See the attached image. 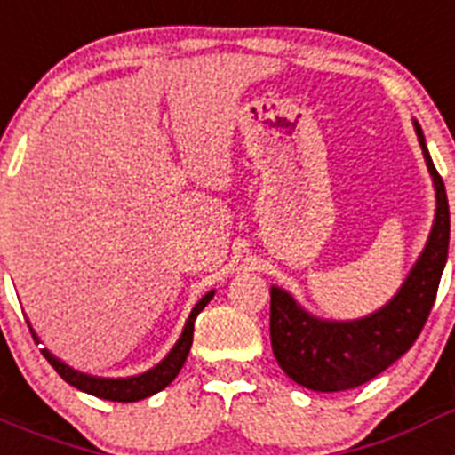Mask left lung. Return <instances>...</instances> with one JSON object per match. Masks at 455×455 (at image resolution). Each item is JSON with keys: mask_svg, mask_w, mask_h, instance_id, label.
Here are the masks:
<instances>
[{"mask_svg": "<svg viewBox=\"0 0 455 455\" xmlns=\"http://www.w3.org/2000/svg\"><path fill=\"white\" fill-rule=\"evenodd\" d=\"M415 124L421 155L435 187V219L408 277L380 309L363 319L332 321L309 315L284 289L271 287V347L277 364L315 392H344L369 383L408 351L435 303L449 255V200L440 172Z\"/></svg>", "mask_w": 455, "mask_h": 455, "instance_id": "8db88e82", "label": "left lung"}]
</instances>
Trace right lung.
Wrapping results in <instances>:
<instances>
[{
    "label": "right lung",
    "mask_w": 455,
    "mask_h": 455,
    "mask_svg": "<svg viewBox=\"0 0 455 455\" xmlns=\"http://www.w3.org/2000/svg\"><path fill=\"white\" fill-rule=\"evenodd\" d=\"M212 299H214V289L204 293L203 299L196 303V307L191 309V315H188L187 323H184L182 335H180V339L175 341V347L168 351V355L164 357L162 363L155 364V367L148 369V371L136 373V376H127V378L91 376V373H82L77 371V369L68 367V364L61 363L59 357L52 355L47 348H43V355L47 357V363L56 369V373H59L68 385L82 389V392L86 394H92V396H98V399L118 401V403H134V401L148 399V396H152V394L162 392L164 387H168V385L175 380V376L180 373V369L184 367L193 344V323H196V316L207 307V303ZM31 335H34V339L38 341V335L34 332V328H31Z\"/></svg>",
    "instance_id": "add662e5"
}]
</instances>
